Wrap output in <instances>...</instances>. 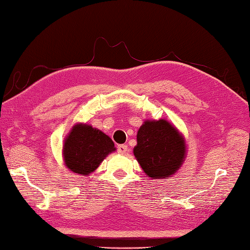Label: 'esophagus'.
Returning <instances> with one entry per match:
<instances>
[{
  "mask_svg": "<svg viewBox=\"0 0 250 250\" xmlns=\"http://www.w3.org/2000/svg\"><path fill=\"white\" fill-rule=\"evenodd\" d=\"M127 150H128L127 145H117V152H120V154H126Z\"/></svg>",
  "mask_w": 250,
  "mask_h": 250,
  "instance_id": "34e87169",
  "label": "esophagus"
}]
</instances>
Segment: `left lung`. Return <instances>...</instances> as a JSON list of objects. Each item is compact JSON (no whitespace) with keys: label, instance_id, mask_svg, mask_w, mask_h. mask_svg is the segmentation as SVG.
<instances>
[{"label":"left lung","instance_id":"1","mask_svg":"<svg viewBox=\"0 0 250 250\" xmlns=\"http://www.w3.org/2000/svg\"><path fill=\"white\" fill-rule=\"evenodd\" d=\"M185 152V141L169 122L146 121L139 128L134 155L148 177L171 176L181 166Z\"/></svg>","mask_w":250,"mask_h":250}]
</instances>
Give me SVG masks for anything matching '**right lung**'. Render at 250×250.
<instances>
[{
	"label": "right lung",
	"instance_id": "1",
	"mask_svg": "<svg viewBox=\"0 0 250 250\" xmlns=\"http://www.w3.org/2000/svg\"><path fill=\"white\" fill-rule=\"evenodd\" d=\"M114 150V143L107 135L90 125L79 124L64 141V163L71 171L85 176L93 172Z\"/></svg>",
	"mask_w": 250,
	"mask_h": 250
}]
</instances>
